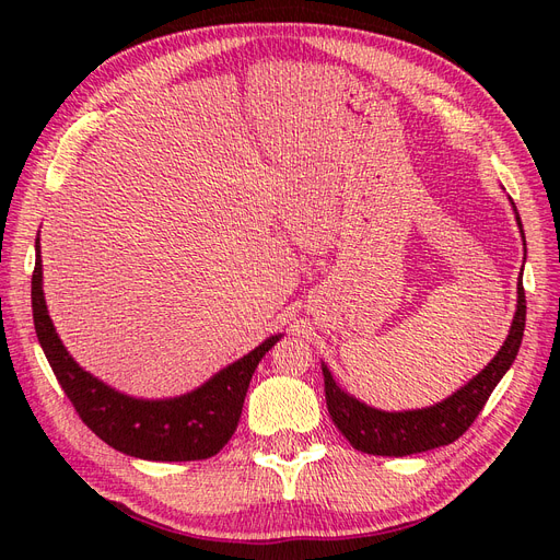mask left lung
I'll return each mask as SVG.
<instances>
[{
	"label": "left lung",
	"instance_id": "left-lung-1",
	"mask_svg": "<svg viewBox=\"0 0 560 560\" xmlns=\"http://www.w3.org/2000/svg\"><path fill=\"white\" fill-rule=\"evenodd\" d=\"M514 206V202H512ZM516 212V206H514ZM518 229L521 217L516 212ZM523 235V229H521ZM525 245V238H523ZM525 329V292L518 280V301L510 336L498 350L493 360L481 374L474 376L467 385H463L457 393L446 397L428 409H413V411H381L374 406H366L364 401L354 399L346 389L336 385L331 371L327 364H322V374H325V397L327 409L334 420V425L343 432L348 442L369 455H411L422 453L439 446L453 444L457 436H463L479 411L486 406L490 393L502 381V376L510 371L516 360V352L521 348V338Z\"/></svg>",
	"mask_w": 560,
	"mask_h": 560
}]
</instances>
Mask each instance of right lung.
<instances>
[{
  "mask_svg": "<svg viewBox=\"0 0 560 560\" xmlns=\"http://www.w3.org/2000/svg\"><path fill=\"white\" fill-rule=\"evenodd\" d=\"M32 317L50 369L91 432L116 451L156 463L206 460L222 451L238 428L254 369L282 338V334L266 338L245 358L229 364L186 395L173 399H138L118 393L83 371L56 334L42 287L39 238L35 273H32Z\"/></svg>",
  "mask_w": 560,
  "mask_h": 560,
  "instance_id": "obj_1",
  "label": "right lung"
}]
</instances>
